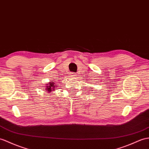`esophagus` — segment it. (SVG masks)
<instances>
[{"mask_svg":"<svg viewBox=\"0 0 149 149\" xmlns=\"http://www.w3.org/2000/svg\"><path fill=\"white\" fill-rule=\"evenodd\" d=\"M75 76H76V74H75L74 72H72V73L70 74V77H75Z\"/></svg>","mask_w":149,"mask_h":149,"instance_id":"obj_1","label":"esophagus"}]
</instances>
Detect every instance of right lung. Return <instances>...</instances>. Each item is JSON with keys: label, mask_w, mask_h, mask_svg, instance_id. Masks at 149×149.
Here are the masks:
<instances>
[{"label": "right lung", "mask_w": 149, "mask_h": 149, "mask_svg": "<svg viewBox=\"0 0 149 149\" xmlns=\"http://www.w3.org/2000/svg\"><path fill=\"white\" fill-rule=\"evenodd\" d=\"M56 85H54V82H50L48 83V84H46V88L45 90H46V91H49L51 92V91H54V88L56 87Z\"/></svg>", "instance_id": "add662e5"}]
</instances>
